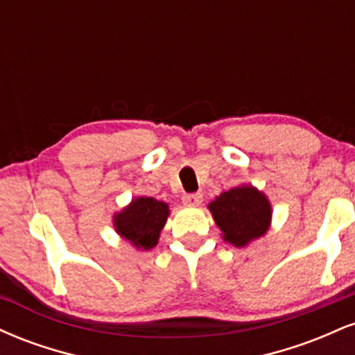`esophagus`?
<instances>
[{
    "label": "esophagus",
    "mask_w": 355,
    "mask_h": 355,
    "mask_svg": "<svg viewBox=\"0 0 355 355\" xmlns=\"http://www.w3.org/2000/svg\"><path fill=\"white\" fill-rule=\"evenodd\" d=\"M183 203L190 207H197L202 203V195L200 193H187L183 195Z\"/></svg>",
    "instance_id": "obj_1"
}]
</instances>
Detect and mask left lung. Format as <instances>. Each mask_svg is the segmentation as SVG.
I'll return each instance as SVG.
<instances>
[{
    "label": "left lung",
    "instance_id": "left-lung-1",
    "mask_svg": "<svg viewBox=\"0 0 355 355\" xmlns=\"http://www.w3.org/2000/svg\"><path fill=\"white\" fill-rule=\"evenodd\" d=\"M209 209L223 239L235 247L247 245L266 234L272 214L266 195L248 185L223 191Z\"/></svg>",
    "mask_w": 355,
    "mask_h": 355
}]
</instances>
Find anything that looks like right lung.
I'll return each instance as SVG.
<instances>
[{"label": "right lung", "instance_id": "obj_1", "mask_svg": "<svg viewBox=\"0 0 355 355\" xmlns=\"http://www.w3.org/2000/svg\"><path fill=\"white\" fill-rule=\"evenodd\" d=\"M168 217V205L152 197H138L115 217L116 232L138 248L157 245L160 230Z\"/></svg>", "mask_w": 355, "mask_h": 355}]
</instances>
